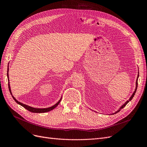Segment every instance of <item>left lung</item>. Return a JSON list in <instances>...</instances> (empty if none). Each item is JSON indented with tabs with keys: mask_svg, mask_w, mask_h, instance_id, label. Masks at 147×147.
<instances>
[{
	"mask_svg": "<svg viewBox=\"0 0 147 147\" xmlns=\"http://www.w3.org/2000/svg\"><path fill=\"white\" fill-rule=\"evenodd\" d=\"M138 78H139V74H138V77H137V79H136V88H135V91L134 92V93H133V94L132 95V96H131L130 97V98H129V100H127V101L124 104H123L121 107H120V109L116 111V112H115L114 113H113V114H116V113H119L120 110H121V109H123V108H124L126 105H127V104L129 102V101H130L132 99V98H133V97L134 96V95H135V93H136V89H137V87H138Z\"/></svg>",
	"mask_w": 147,
	"mask_h": 147,
	"instance_id": "obj_1",
	"label": "left lung"
}]
</instances>
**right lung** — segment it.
Wrapping results in <instances>:
<instances>
[{
  "mask_svg": "<svg viewBox=\"0 0 147 147\" xmlns=\"http://www.w3.org/2000/svg\"><path fill=\"white\" fill-rule=\"evenodd\" d=\"M9 72V66L7 67V79H8V87H9V92L10 93L13 98V99L15 100V101L16 102L17 104H18L19 105H21L22 107H23L24 108H25L26 109H27V110H28L29 111L32 112V113H46V112H49L51 110H52L53 109H55V108H56L58 105L59 104V102H61V99H62V97L61 98V99L59 100L58 102H57L55 105H52V107H48V108H43V109H37V108H34V107H30V106H28L27 105H26V104H22L20 102H19L18 101H17V100L15 99V98L12 95V94L11 92V87H10V84H9V74H8V73Z\"/></svg>",
  "mask_w": 147,
  "mask_h": 147,
  "instance_id": "1",
  "label": "right lung"
}]
</instances>
